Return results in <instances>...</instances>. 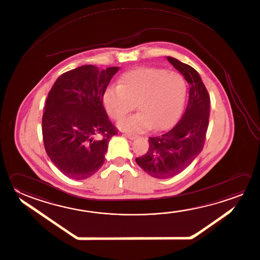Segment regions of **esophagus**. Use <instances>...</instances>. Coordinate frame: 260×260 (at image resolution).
<instances>
[{
    "instance_id": "34e87169",
    "label": "esophagus",
    "mask_w": 260,
    "mask_h": 260,
    "mask_svg": "<svg viewBox=\"0 0 260 260\" xmlns=\"http://www.w3.org/2000/svg\"><path fill=\"white\" fill-rule=\"evenodd\" d=\"M125 136L127 137V138H129V139H131V140H133V139H136L137 138V135H134V134H130V133H126L125 134Z\"/></svg>"
}]
</instances>
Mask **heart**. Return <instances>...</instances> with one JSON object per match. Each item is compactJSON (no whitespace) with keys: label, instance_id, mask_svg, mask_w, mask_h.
I'll return each instance as SVG.
<instances>
[{"label":"heart","instance_id":"b5f03b06","mask_svg":"<svg viewBox=\"0 0 260 260\" xmlns=\"http://www.w3.org/2000/svg\"><path fill=\"white\" fill-rule=\"evenodd\" d=\"M188 87L177 72L156 68H139L125 72L119 86L105 91L104 103L111 118L120 121L119 127L129 132L162 131L173 126L184 108Z\"/></svg>","mask_w":260,"mask_h":260}]
</instances>
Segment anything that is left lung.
<instances>
[{
	"instance_id": "obj_1",
	"label": "left lung",
	"mask_w": 260,
	"mask_h": 260,
	"mask_svg": "<svg viewBox=\"0 0 260 260\" xmlns=\"http://www.w3.org/2000/svg\"><path fill=\"white\" fill-rule=\"evenodd\" d=\"M189 83V100L182 117L174 127L158 137H149L147 153L136 158L137 165L156 179L179 174L203 150L210 115V96L192 67L168 57Z\"/></svg>"
}]
</instances>
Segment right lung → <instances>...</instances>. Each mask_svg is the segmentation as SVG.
<instances>
[{
    "instance_id": "obj_1",
    "label": "right lung",
    "mask_w": 260,
    "mask_h": 260,
    "mask_svg": "<svg viewBox=\"0 0 260 260\" xmlns=\"http://www.w3.org/2000/svg\"><path fill=\"white\" fill-rule=\"evenodd\" d=\"M118 67L84 65L57 78L42 117L44 147L67 177L84 180L104 165L110 139L118 131L104 107L107 86Z\"/></svg>"
}]
</instances>
